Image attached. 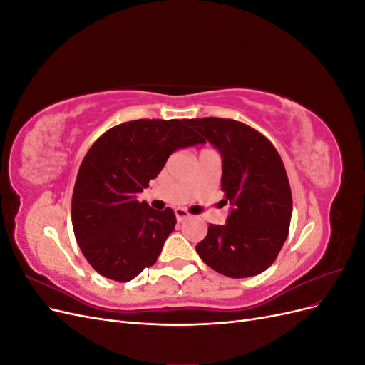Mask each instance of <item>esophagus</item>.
<instances>
[{
	"label": "esophagus",
	"mask_w": 365,
	"mask_h": 365,
	"mask_svg": "<svg viewBox=\"0 0 365 365\" xmlns=\"http://www.w3.org/2000/svg\"><path fill=\"white\" fill-rule=\"evenodd\" d=\"M175 216H176V220H178V222H182V220L189 219L192 215L184 208H175Z\"/></svg>",
	"instance_id": "34e87169"
}]
</instances>
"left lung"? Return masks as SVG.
I'll list each match as a JSON object with an SVG mask.
<instances>
[{"label":"left lung","mask_w":365,"mask_h":365,"mask_svg":"<svg viewBox=\"0 0 365 365\" xmlns=\"http://www.w3.org/2000/svg\"><path fill=\"white\" fill-rule=\"evenodd\" d=\"M189 125L222 157V204L231 205L224 225H208L196 245L210 268L231 279L268 269L289 233L292 195L283 161L256 129L231 118H193Z\"/></svg>","instance_id":"1"}]
</instances>
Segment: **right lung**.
<instances>
[{
    "instance_id": "add662e5",
    "label": "right lung",
    "mask_w": 365,
    "mask_h": 365,
    "mask_svg": "<svg viewBox=\"0 0 365 365\" xmlns=\"http://www.w3.org/2000/svg\"><path fill=\"white\" fill-rule=\"evenodd\" d=\"M189 121H126L86 152L73 190L71 220L85 259L103 277L135 279L157 262L175 230L172 208L158 212L137 201V195L157 178L172 152L204 143Z\"/></svg>"
}]
</instances>
